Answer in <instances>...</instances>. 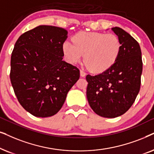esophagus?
Segmentation results:
<instances>
[{"label":"esophagus","instance_id":"1","mask_svg":"<svg viewBox=\"0 0 154 154\" xmlns=\"http://www.w3.org/2000/svg\"><path fill=\"white\" fill-rule=\"evenodd\" d=\"M85 75H86L85 72L82 70V69H80V76H81V77H85Z\"/></svg>","mask_w":154,"mask_h":154}]
</instances>
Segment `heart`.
I'll return each instance as SVG.
<instances>
[{
	"label": "heart",
	"instance_id": "obj_1",
	"mask_svg": "<svg viewBox=\"0 0 154 154\" xmlns=\"http://www.w3.org/2000/svg\"><path fill=\"white\" fill-rule=\"evenodd\" d=\"M72 43L65 42L63 52L66 60L75 64L83 60L93 72L102 73L110 69L120 56L122 45L113 34L81 32L72 37Z\"/></svg>",
	"mask_w": 154,
	"mask_h": 154
}]
</instances>
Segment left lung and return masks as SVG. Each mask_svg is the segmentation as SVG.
Returning a JSON list of instances; mask_svg holds the SVG:
<instances>
[{"mask_svg":"<svg viewBox=\"0 0 154 154\" xmlns=\"http://www.w3.org/2000/svg\"><path fill=\"white\" fill-rule=\"evenodd\" d=\"M111 29L122 45L118 60L108 70L86 77L89 106L98 116L108 118L122 116L130 109L140 89L142 73L138 42L121 28Z\"/></svg>","mask_w":154,"mask_h":154,"instance_id":"left-lung-1","label":"left lung"}]
</instances>
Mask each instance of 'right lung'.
<instances>
[{
  "label": "right lung",
  "instance_id": "1",
  "mask_svg": "<svg viewBox=\"0 0 154 154\" xmlns=\"http://www.w3.org/2000/svg\"><path fill=\"white\" fill-rule=\"evenodd\" d=\"M67 38L65 29L40 25L24 32L15 43L10 81L18 101L34 116L56 114L79 78V69L63 60Z\"/></svg>",
  "mask_w": 154,
  "mask_h": 154
}]
</instances>
